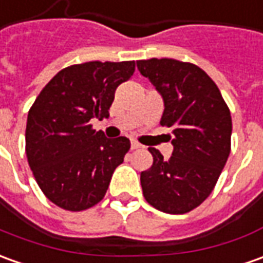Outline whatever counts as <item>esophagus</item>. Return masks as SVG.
Wrapping results in <instances>:
<instances>
[{"instance_id":"obj_1","label":"esophagus","mask_w":263,"mask_h":263,"mask_svg":"<svg viewBox=\"0 0 263 263\" xmlns=\"http://www.w3.org/2000/svg\"><path fill=\"white\" fill-rule=\"evenodd\" d=\"M139 148H142V145L137 142V141H131V149H139Z\"/></svg>"}]
</instances>
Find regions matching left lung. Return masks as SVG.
Here are the masks:
<instances>
[{"instance_id": "1", "label": "left lung", "mask_w": 263, "mask_h": 263, "mask_svg": "<svg viewBox=\"0 0 263 263\" xmlns=\"http://www.w3.org/2000/svg\"><path fill=\"white\" fill-rule=\"evenodd\" d=\"M138 70L164 99L160 124L173 128V155L141 173L145 200L157 210L184 214L213 192L230 154L232 117L219 87L199 66L174 59L138 60Z\"/></svg>"}]
</instances>
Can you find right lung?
<instances>
[{"label":"right lung","instance_id":"obj_1","mask_svg":"<svg viewBox=\"0 0 263 263\" xmlns=\"http://www.w3.org/2000/svg\"><path fill=\"white\" fill-rule=\"evenodd\" d=\"M135 62H87L64 67L43 87L28 110L26 154L44 196L69 212L98 204L131 142L109 139L90 125L109 117L117 87Z\"/></svg>","mask_w":263,"mask_h":263}]
</instances>
